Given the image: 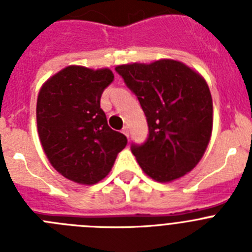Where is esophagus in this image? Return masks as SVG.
<instances>
[{
    "label": "esophagus",
    "instance_id": "1",
    "mask_svg": "<svg viewBox=\"0 0 252 252\" xmlns=\"http://www.w3.org/2000/svg\"><path fill=\"white\" fill-rule=\"evenodd\" d=\"M122 133H124L125 136L128 137V135H130V131H128V127L127 126H125L124 128H122Z\"/></svg>",
    "mask_w": 252,
    "mask_h": 252
}]
</instances>
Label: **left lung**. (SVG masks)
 Returning a JSON list of instances; mask_svg holds the SVG:
<instances>
[{
  "instance_id": "8db88e82",
  "label": "left lung",
  "mask_w": 252,
  "mask_h": 252,
  "mask_svg": "<svg viewBox=\"0 0 252 252\" xmlns=\"http://www.w3.org/2000/svg\"><path fill=\"white\" fill-rule=\"evenodd\" d=\"M145 113L149 137L131 151L151 179L168 183L195 168L211 140L213 103L206 79L182 62L116 66Z\"/></svg>"
}]
</instances>
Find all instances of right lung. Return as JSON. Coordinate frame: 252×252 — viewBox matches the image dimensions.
<instances>
[{
    "instance_id": "add662e5",
    "label": "right lung",
    "mask_w": 252,
    "mask_h": 252,
    "mask_svg": "<svg viewBox=\"0 0 252 252\" xmlns=\"http://www.w3.org/2000/svg\"><path fill=\"white\" fill-rule=\"evenodd\" d=\"M113 78L108 68L69 65L40 88L36 122L43 150L59 174L78 184L106 178L127 144L108 126L99 103Z\"/></svg>"
}]
</instances>
